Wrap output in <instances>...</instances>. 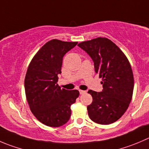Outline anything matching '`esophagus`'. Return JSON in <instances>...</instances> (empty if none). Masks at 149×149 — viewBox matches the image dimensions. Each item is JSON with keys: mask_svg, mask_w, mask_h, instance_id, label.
<instances>
[{"mask_svg": "<svg viewBox=\"0 0 149 149\" xmlns=\"http://www.w3.org/2000/svg\"><path fill=\"white\" fill-rule=\"evenodd\" d=\"M86 91H84V90H79V93H80V95H84V94H86Z\"/></svg>", "mask_w": 149, "mask_h": 149, "instance_id": "1", "label": "esophagus"}]
</instances>
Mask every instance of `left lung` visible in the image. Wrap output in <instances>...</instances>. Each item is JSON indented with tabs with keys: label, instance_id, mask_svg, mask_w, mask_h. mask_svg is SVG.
<instances>
[{
	"label": "left lung",
	"instance_id": "1",
	"mask_svg": "<svg viewBox=\"0 0 149 149\" xmlns=\"http://www.w3.org/2000/svg\"><path fill=\"white\" fill-rule=\"evenodd\" d=\"M78 46L92 59L103 87L101 92L88 91L92 97V102L87 106L89 118L100 125L113 123L125 113L132 97L134 77L130 63L108 38L99 37Z\"/></svg>",
	"mask_w": 149,
	"mask_h": 149
}]
</instances>
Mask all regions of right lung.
I'll use <instances>...</instances> for the list:
<instances>
[{
    "instance_id": "right-lung-1",
    "label": "right lung",
    "mask_w": 149,
    "mask_h": 149,
    "mask_svg": "<svg viewBox=\"0 0 149 149\" xmlns=\"http://www.w3.org/2000/svg\"><path fill=\"white\" fill-rule=\"evenodd\" d=\"M78 42L52 39L46 43L32 59L24 79L26 98L30 111L44 125L58 127L67 123L70 106L79 92L61 89L57 84L63 58Z\"/></svg>"
}]
</instances>
